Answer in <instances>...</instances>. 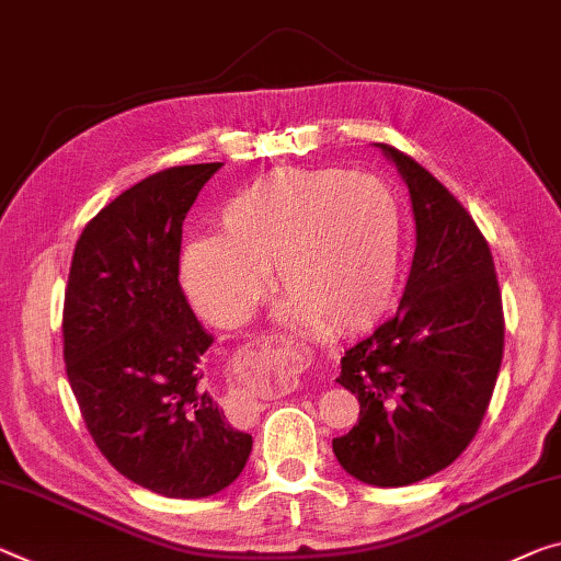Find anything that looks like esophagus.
<instances>
[{"instance_id":"obj_1","label":"esophagus","mask_w":561,"mask_h":561,"mask_svg":"<svg viewBox=\"0 0 561 561\" xmlns=\"http://www.w3.org/2000/svg\"><path fill=\"white\" fill-rule=\"evenodd\" d=\"M271 343H275V346H283V343H288L286 335H271Z\"/></svg>"}]
</instances>
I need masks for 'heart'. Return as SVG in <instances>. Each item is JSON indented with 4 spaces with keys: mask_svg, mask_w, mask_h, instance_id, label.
I'll return each mask as SVG.
<instances>
[{
    "mask_svg": "<svg viewBox=\"0 0 561 561\" xmlns=\"http://www.w3.org/2000/svg\"><path fill=\"white\" fill-rule=\"evenodd\" d=\"M220 238L180 261L185 290L213 323H245L268 293L298 325L356 333L389 310L401 275L399 197L381 178L341 168L275 170L232 195Z\"/></svg>",
    "mask_w": 561,
    "mask_h": 561,
    "instance_id": "heart-1",
    "label": "heart"
}]
</instances>
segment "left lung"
Returning <instances> with one entry per match:
<instances>
[{
  "mask_svg": "<svg viewBox=\"0 0 561 561\" xmlns=\"http://www.w3.org/2000/svg\"><path fill=\"white\" fill-rule=\"evenodd\" d=\"M409 185L416 251L396 316L341 358L335 378L360 403L333 438L353 479L409 486L471 444L504 356L494 257L467 208L407 152L378 142Z\"/></svg>",
  "mask_w": 561,
  "mask_h": 561,
  "instance_id": "8db88e82",
  "label": "left lung"
}]
</instances>
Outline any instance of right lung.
<instances>
[{"label": "right lung", "instance_id": "add662e5", "mask_svg": "<svg viewBox=\"0 0 561 561\" xmlns=\"http://www.w3.org/2000/svg\"><path fill=\"white\" fill-rule=\"evenodd\" d=\"M222 162L154 172L84 226L65 290V364L102 456L170 499L230 486L253 449L203 386L213 335L180 288L183 220Z\"/></svg>", "mask_w": 561, "mask_h": 561}]
</instances>
